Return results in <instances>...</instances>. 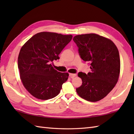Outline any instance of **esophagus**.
<instances>
[{
	"mask_svg": "<svg viewBox=\"0 0 134 134\" xmlns=\"http://www.w3.org/2000/svg\"><path fill=\"white\" fill-rule=\"evenodd\" d=\"M69 75L71 78H74L76 76V74H70Z\"/></svg>",
	"mask_w": 134,
	"mask_h": 134,
	"instance_id": "1",
	"label": "esophagus"
}]
</instances>
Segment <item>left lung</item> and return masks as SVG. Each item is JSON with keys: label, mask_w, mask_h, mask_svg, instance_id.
Returning <instances> with one entry per match:
<instances>
[{"label": "left lung", "mask_w": 134, "mask_h": 134, "mask_svg": "<svg viewBox=\"0 0 134 134\" xmlns=\"http://www.w3.org/2000/svg\"><path fill=\"white\" fill-rule=\"evenodd\" d=\"M73 40L79 55L89 62L91 72L78 73L82 84L76 91L81 98L91 102L104 98L115 87L120 70L119 51L109 39L94 33L75 36Z\"/></svg>", "instance_id": "obj_1"}]
</instances>
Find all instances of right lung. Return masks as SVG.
Here are the masks:
<instances>
[{
	"label": "right lung",
	"mask_w": 134,
	"mask_h": 134,
	"mask_svg": "<svg viewBox=\"0 0 134 134\" xmlns=\"http://www.w3.org/2000/svg\"><path fill=\"white\" fill-rule=\"evenodd\" d=\"M72 38L51 32H40L32 37L21 48L18 59L20 78L24 87L35 97L47 100L58 96L69 73L55 70L51 63Z\"/></svg>",
	"instance_id": "add662e5"
}]
</instances>
